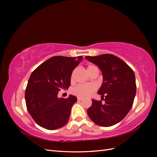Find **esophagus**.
I'll use <instances>...</instances> for the list:
<instances>
[{
  "label": "esophagus",
  "instance_id": "obj_1",
  "mask_svg": "<svg viewBox=\"0 0 157 157\" xmlns=\"http://www.w3.org/2000/svg\"><path fill=\"white\" fill-rule=\"evenodd\" d=\"M77 99H78V101H81L82 99V98H79V97H78V98H77Z\"/></svg>",
  "mask_w": 157,
  "mask_h": 157
}]
</instances>
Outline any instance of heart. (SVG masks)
Wrapping results in <instances>:
<instances>
[{
    "mask_svg": "<svg viewBox=\"0 0 157 157\" xmlns=\"http://www.w3.org/2000/svg\"><path fill=\"white\" fill-rule=\"evenodd\" d=\"M96 68L97 67L94 65H88L87 67L88 73ZM96 90V86L94 84H79L72 90V93L79 98H86L91 96Z\"/></svg>",
    "mask_w": 157,
    "mask_h": 157,
    "instance_id": "1",
    "label": "heart"
}]
</instances>
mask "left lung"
I'll return each mask as SVG.
<instances>
[{
  "label": "left lung",
  "instance_id": "left-lung-1",
  "mask_svg": "<svg viewBox=\"0 0 157 157\" xmlns=\"http://www.w3.org/2000/svg\"><path fill=\"white\" fill-rule=\"evenodd\" d=\"M85 58L98 66L103 77L98 93L104 103L92 99L88 115L97 125L103 127L115 125L127 115L134 103L136 94L134 71L124 61L113 54L88 56Z\"/></svg>",
  "mask_w": 157,
  "mask_h": 157
}]
</instances>
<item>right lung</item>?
<instances>
[{
	"label": "right lung",
	"instance_id": "right-lung-1",
	"mask_svg": "<svg viewBox=\"0 0 157 157\" xmlns=\"http://www.w3.org/2000/svg\"><path fill=\"white\" fill-rule=\"evenodd\" d=\"M82 56H54L33 71L28 80L25 99L27 109L38 125L47 130L63 127L69 121L77 97L58 98L61 89H68L73 71Z\"/></svg>",
	"mask_w": 157,
	"mask_h": 157
}]
</instances>
